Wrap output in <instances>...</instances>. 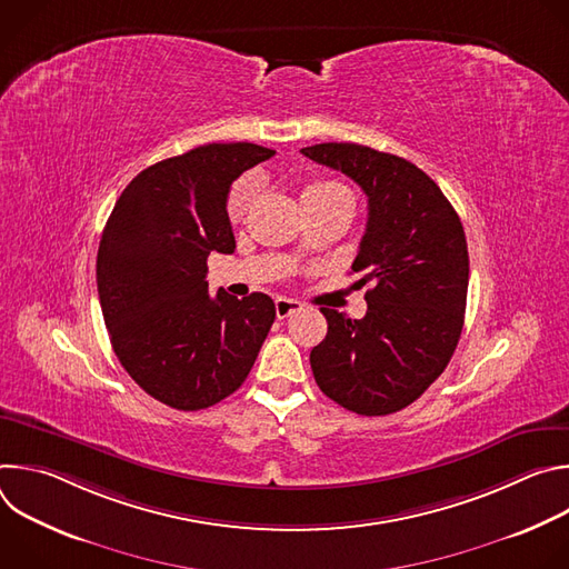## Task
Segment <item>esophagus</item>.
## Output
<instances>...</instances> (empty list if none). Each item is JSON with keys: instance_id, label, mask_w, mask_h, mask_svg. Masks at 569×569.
I'll return each instance as SVG.
<instances>
[{"instance_id": "1", "label": "esophagus", "mask_w": 569, "mask_h": 569, "mask_svg": "<svg viewBox=\"0 0 569 569\" xmlns=\"http://www.w3.org/2000/svg\"><path fill=\"white\" fill-rule=\"evenodd\" d=\"M274 308H277V317L279 319H286V317H290L292 312H297V310H301V303L297 301V299H288V297H279L277 301H274Z\"/></svg>"}]
</instances>
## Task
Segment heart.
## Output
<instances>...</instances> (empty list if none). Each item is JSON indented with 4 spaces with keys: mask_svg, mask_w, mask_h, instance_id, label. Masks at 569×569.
<instances>
[{
    "mask_svg": "<svg viewBox=\"0 0 569 569\" xmlns=\"http://www.w3.org/2000/svg\"><path fill=\"white\" fill-rule=\"evenodd\" d=\"M254 196H257V182L254 178H242L233 184L231 193H229V200H227V213H229V220L231 222H240L242 218L248 216L252 202H254ZM303 200H317V202H327V200H351V191L336 182V180H317V182H310L306 189H303Z\"/></svg>",
    "mask_w": 569,
    "mask_h": 569,
    "instance_id": "b5f03b06",
    "label": "heart"
}]
</instances>
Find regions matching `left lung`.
<instances>
[{"mask_svg":"<svg viewBox=\"0 0 569 569\" xmlns=\"http://www.w3.org/2000/svg\"><path fill=\"white\" fill-rule=\"evenodd\" d=\"M301 152L349 176L369 218L351 266L371 286L367 312L351 319L321 308L327 338L310 351L319 389L362 417L415 402L448 367L468 292L461 220L435 180L412 161L360 143H315Z\"/></svg>","mask_w":569,"mask_h":569,"instance_id":"left-lung-1","label":"left lung"}]
</instances>
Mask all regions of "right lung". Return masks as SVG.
I'll use <instances>...</instances> for the list:
<instances>
[{"instance_id": "obj_1", "label": "right lung", "mask_w": 569, "mask_h": 569, "mask_svg": "<svg viewBox=\"0 0 569 569\" xmlns=\"http://www.w3.org/2000/svg\"><path fill=\"white\" fill-rule=\"evenodd\" d=\"M274 150L207 143L141 171L119 196L99 246L97 286L112 349L169 408H211L246 382L274 321L263 292L209 295L207 257L236 248L231 182Z\"/></svg>"}]
</instances>
